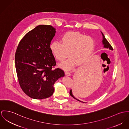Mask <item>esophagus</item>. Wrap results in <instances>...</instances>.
I'll use <instances>...</instances> for the list:
<instances>
[{
	"mask_svg": "<svg viewBox=\"0 0 129 129\" xmlns=\"http://www.w3.org/2000/svg\"><path fill=\"white\" fill-rule=\"evenodd\" d=\"M65 75H66V76H71V75L70 72H67V71H65Z\"/></svg>",
	"mask_w": 129,
	"mask_h": 129,
	"instance_id": "esophagus-1",
	"label": "esophagus"
}]
</instances>
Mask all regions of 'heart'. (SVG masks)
<instances>
[{"label":"heart","mask_w":129,"mask_h":129,"mask_svg":"<svg viewBox=\"0 0 129 129\" xmlns=\"http://www.w3.org/2000/svg\"><path fill=\"white\" fill-rule=\"evenodd\" d=\"M95 47L94 39L78 32H68L61 38V43L56 41L52 42L50 48L55 59L62 61L68 55V59L60 64L65 70L72 69L76 63L81 65L91 56Z\"/></svg>","instance_id":"heart-1"}]
</instances>
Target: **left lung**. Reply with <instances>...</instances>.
<instances>
[{
  "instance_id": "1",
  "label": "left lung",
  "mask_w": 129,
  "mask_h": 129,
  "mask_svg": "<svg viewBox=\"0 0 129 129\" xmlns=\"http://www.w3.org/2000/svg\"><path fill=\"white\" fill-rule=\"evenodd\" d=\"M101 33L103 36L102 43H103V45H104V47L105 48L109 49V50H112L113 49L111 46L110 45L109 42L106 39L103 33L102 32ZM76 80H75V84H74L73 90L71 89L70 91V94L74 99L81 102H83L80 101L77 98H76V96L78 97V96L80 95V94L82 93L85 85V79L84 78L83 76L80 75L77 76V77L76 78ZM83 103H84V102H83Z\"/></svg>"
}]
</instances>
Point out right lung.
<instances>
[{"label": "right lung", "instance_id": "1", "mask_svg": "<svg viewBox=\"0 0 129 129\" xmlns=\"http://www.w3.org/2000/svg\"><path fill=\"white\" fill-rule=\"evenodd\" d=\"M56 32L51 25H40L20 40L15 53V66L20 86L29 97L43 99L53 93L56 81L65 76L56 65L50 50Z\"/></svg>", "mask_w": 129, "mask_h": 129}]
</instances>
